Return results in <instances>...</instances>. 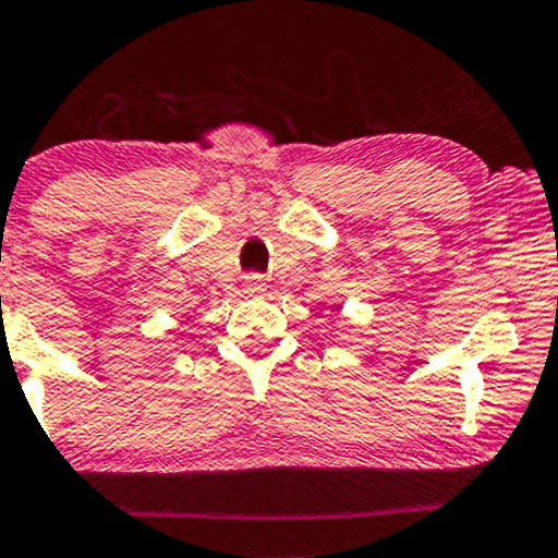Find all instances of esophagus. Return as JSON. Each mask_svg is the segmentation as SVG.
<instances>
[{
	"mask_svg": "<svg viewBox=\"0 0 558 558\" xmlns=\"http://www.w3.org/2000/svg\"><path fill=\"white\" fill-rule=\"evenodd\" d=\"M242 288H244L246 295H259V293H265L267 283H265V278L259 272H250V275H244Z\"/></svg>",
	"mask_w": 558,
	"mask_h": 558,
	"instance_id": "esophagus-1",
	"label": "esophagus"
}]
</instances>
